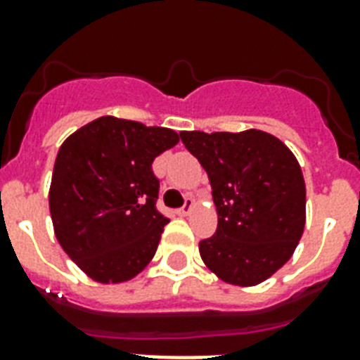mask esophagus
Masks as SVG:
<instances>
[{
  "mask_svg": "<svg viewBox=\"0 0 360 360\" xmlns=\"http://www.w3.org/2000/svg\"><path fill=\"white\" fill-rule=\"evenodd\" d=\"M192 207H194V200H192V198H186L185 205H183L181 209H177V214H181V217H186V214L192 211Z\"/></svg>",
  "mask_w": 360,
  "mask_h": 360,
  "instance_id": "1",
  "label": "esophagus"
}]
</instances>
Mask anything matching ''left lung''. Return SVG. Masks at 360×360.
Listing matches in <instances>:
<instances>
[{
    "instance_id": "left-lung-1",
    "label": "left lung",
    "mask_w": 360,
    "mask_h": 360,
    "mask_svg": "<svg viewBox=\"0 0 360 360\" xmlns=\"http://www.w3.org/2000/svg\"><path fill=\"white\" fill-rule=\"evenodd\" d=\"M181 141L207 172L219 226L200 240L203 263L220 280L256 285L274 274L301 240L307 188L288 147L263 130H183Z\"/></svg>"
}]
</instances>
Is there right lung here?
<instances>
[{"label": "right lung", "instance_id": "obj_1", "mask_svg": "<svg viewBox=\"0 0 360 360\" xmlns=\"http://www.w3.org/2000/svg\"><path fill=\"white\" fill-rule=\"evenodd\" d=\"M179 141L164 127L104 115L59 147L50 214L59 245L103 284L134 278L153 259L164 226L153 160Z\"/></svg>", "mask_w": 360, "mask_h": 360}]
</instances>
